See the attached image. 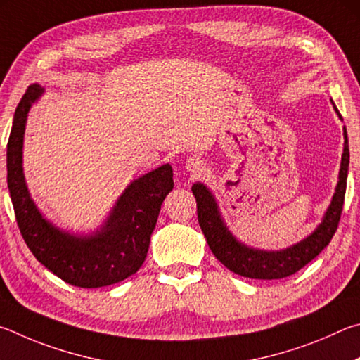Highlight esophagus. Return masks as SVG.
I'll return each instance as SVG.
<instances>
[{
	"mask_svg": "<svg viewBox=\"0 0 360 360\" xmlns=\"http://www.w3.org/2000/svg\"><path fill=\"white\" fill-rule=\"evenodd\" d=\"M185 167H186L188 172H191L193 175H200L205 170V164H204L202 160H200V158L191 156V158H188V160H186Z\"/></svg>",
	"mask_w": 360,
	"mask_h": 360,
	"instance_id": "1",
	"label": "esophagus"
}]
</instances>
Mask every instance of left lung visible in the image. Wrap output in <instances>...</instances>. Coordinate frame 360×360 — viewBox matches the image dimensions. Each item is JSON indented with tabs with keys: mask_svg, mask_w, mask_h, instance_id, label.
<instances>
[{
	"mask_svg": "<svg viewBox=\"0 0 360 360\" xmlns=\"http://www.w3.org/2000/svg\"><path fill=\"white\" fill-rule=\"evenodd\" d=\"M338 118L342 120L338 109L333 104ZM343 155L342 164H340L338 181L333 193L332 200L324 213L321 223L316 226L311 234H308L300 242L291 245L283 250H261L250 247L232 234L228 224L221 217L217 198L213 193L200 181L193 185L191 191L198 202V219L202 229L205 240L209 243L212 253L217 259L228 267L231 272L247 276V278L256 280H280L297 272L308 262L314 259L327 245L337 231V226L342 217L345 193H346V179H348L349 167V147L346 128H343Z\"/></svg>",
	"mask_w": 360,
	"mask_h": 360,
	"instance_id": "obj_1",
	"label": "left lung"
}]
</instances>
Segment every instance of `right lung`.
Returning <instances> with one entry per match:
<instances>
[{
  "instance_id": "obj_1",
  "label": "right lung",
  "mask_w": 360,
  "mask_h": 360,
  "mask_svg": "<svg viewBox=\"0 0 360 360\" xmlns=\"http://www.w3.org/2000/svg\"><path fill=\"white\" fill-rule=\"evenodd\" d=\"M28 86L18 103L8 142V188L23 240L42 266L79 288L115 285L134 275L145 261L162 200L174 188L170 164L134 179L120 194L104 223L91 232H71L55 226L31 199L23 174V139L28 113L44 94Z\"/></svg>"
}]
</instances>
